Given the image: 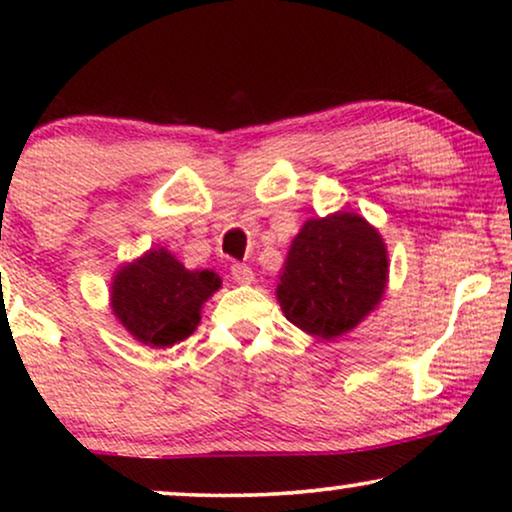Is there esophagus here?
Instances as JSON below:
<instances>
[{
	"mask_svg": "<svg viewBox=\"0 0 512 512\" xmlns=\"http://www.w3.org/2000/svg\"><path fill=\"white\" fill-rule=\"evenodd\" d=\"M230 275H233L237 284H251V282H254V270H251L247 263H235L233 268H230Z\"/></svg>",
	"mask_w": 512,
	"mask_h": 512,
	"instance_id": "34e87169",
	"label": "esophagus"
}]
</instances>
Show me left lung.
<instances>
[{
  "label": "left lung",
  "instance_id": "1",
  "mask_svg": "<svg viewBox=\"0 0 512 512\" xmlns=\"http://www.w3.org/2000/svg\"><path fill=\"white\" fill-rule=\"evenodd\" d=\"M387 272L382 237L359 214L310 219L286 256L277 300L291 324L333 340L380 303Z\"/></svg>",
  "mask_w": 512,
  "mask_h": 512
}]
</instances>
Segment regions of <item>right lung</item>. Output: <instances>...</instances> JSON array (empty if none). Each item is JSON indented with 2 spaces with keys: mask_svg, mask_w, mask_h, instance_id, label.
Instances as JSON below:
<instances>
[{
  "mask_svg": "<svg viewBox=\"0 0 512 512\" xmlns=\"http://www.w3.org/2000/svg\"><path fill=\"white\" fill-rule=\"evenodd\" d=\"M221 286L212 270H186L165 249L149 251L118 270L111 307L118 321L149 347L186 340L200 324V307Z\"/></svg>",
  "mask_w": 512,
  "mask_h": 512,
  "instance_id": "add662e5",
  "label": "right lung"
}]
</instances>
